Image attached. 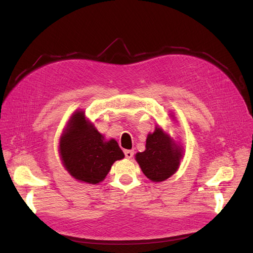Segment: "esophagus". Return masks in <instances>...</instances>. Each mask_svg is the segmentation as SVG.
<instances>
[{"label": "esophagus", "mask_w": 253, "mask_h": 253, "mask_svg": "<svg viewBox=\"0 0 253 253\" xmlns=\"http://www.w3.org/2000/svg\"><path fill=\"white\" fill-rule=\"evenodd\" d=\"M125 155L126 158H132L133 155H134V151L132 150H126L125 151Z\"/></svg>", "instance_id": "esophagus-1"}]
</instances>
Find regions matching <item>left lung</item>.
<instances>
[{
	"label": "left lung",
	"mask_w": 253,
	"mask_h": 253,
	"mask_svg": "<svg viewBox=\"0 0 253 253\" xmlns=\"http://www.w3.org/2000/svg\"><path fill=\"white\" fill-rule=\"evenodd\" d=\"M135 157L143 174L150 180L159 182L171 177L177 171L182 150L162 127L156 126L155 131L147 137L145 151L137 153Z\"/></svg>",
	"instance_id": "left-lung-1"
}]
</instances>
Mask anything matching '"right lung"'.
I'll return each mask as SVG.
<instances>
[{
	"label": "right lung",
	"mask_w": 253,
	"mask_h": 253,
	"mask_svg": "<svg viewBox=\"0 0 253 253\" xmlns=\"http://www.w3.org/2000/svg\"><path fill=\"white\" fill-rule=\"evenodd\" d=\"M59 151L66 171L75 179L91 185L102 181L112 165L125 157L117 141H105L83 111L73 114L60 138Z\"/></svg>",
	"instance_id": "obj_1"
}]
</instances>
